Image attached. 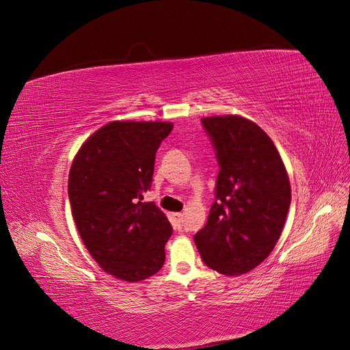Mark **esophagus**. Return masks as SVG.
Listing matches in <instances>:
<instances>
[{
  "label": "esophagus",
  "instance_id": "esophagus-1",
  "mask_svg": "<svg viewBox=\"0 0 350 350\" xmlns=\"http://www.w3.org/2000/svg\"><path fill=\"white\" fill-rule=\"evenodd\" d=\"M172 216H174V220H175V225H176V228L179 229V228L183 226V221H184V215H183V213H174Z\"/></svg>",
  "mask_w": 350,
  "mask_h": 350
}]
</instances>
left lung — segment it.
<instances>
[{
	"mask_svg": "<svg viewBox=\"0 0 350 350\" xmlns=\"http://www.w3.org/2000/svg\"><path fill=\"white\" fill-rule=\"evenodd\" d=\"M216 149V201L194 242L207 267L226 276L269 257L291 206V183L273 140L241 115L201 120Z\"/></svg>",
	"mask_w": 350,
	"mask_h": 350,
	"instance_id": "left-lung-1",
	"label": "left lung"
}]
</instances>
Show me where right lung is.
Wrapping results in <instances>:
<instances>
[{"label": "right lung", "instance_id": "1", "mask_svg": "<svg viewBox=\"0 0 350 350\" xmlns=\"http://www.w3.org/2000/svg\"><path fill=\"white\" fill-rule=\"evenodd\" d=\"M172 129L167 121H111L72 159L68 198L79 235L100 269L124 282L150 278L165 262L172 226L161 208L140 200Z\"/></svg>", "mask_w": 350, "mask_h": 350}]
</instances>
